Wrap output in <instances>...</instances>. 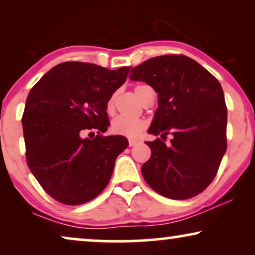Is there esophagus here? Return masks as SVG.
<instances>
[{"label": "esophagus", "instance_id": "34e87169", "mask_svg": "<svg viewBox=\"0 0 255 255\" xmlns=\"http://www.w3.org/2000/svg\"><path fill=\"white\" fill-rule=\"evenodd\" d=\"M138 142H139V140H137V139H133V138L128 139V145H130V147H132V146H135Z\"/></svg>", "mask_w": 255, "mask_h": 255}]
</instances>
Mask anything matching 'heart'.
Segmentation results:
<instances>
[{"label": "heart", "mask_w": 255, "mask_h": 255, "mask_svg": "<svg viewBox=\"0 0 255 255\" xmlns=\"http://www.w3.org/2000/svg\"><path fill=\"white\" fill-rule=\"evenodd\" d=\"M148 88L146 85H138L134 88V93L142 102L145 97V90ZM115 101H116V93L109 97L107 102L108 113H113L115 108ZM147 127V122L142 118H128L124 116H118L114 118L111 123V130L114 133L125 135V137H137L145 130Z\"/></svg>", "instance_id": "obj_1"}]
</instances>
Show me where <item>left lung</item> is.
<instances>
[{
	"label": "left lung",
	"instance_id": "8db88e82",
	"mask_svg": "<svg viewBox=\"0 0 255 255\" xmlns=\"http://www.w3.org/2000/svg\"><path fill=\"white\" fill-rule=\"evenodd\" d=\"M130 79L158 93L159 108L146 141L151 158L141 167L149 187L172 200L201 194L218 172L226 151L228 108L218 80L189 57L166 54L131 68ZM173 135L171 145L162 139Z\"/></svg>",
	"mask_w": 255,
	"mask_h": 255
}]
</instances>
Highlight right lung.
<instances>
[{"label": "right lung", "mask_w": 255, "mask_h": 255, "mask_svg": "<svg viewBox=\"0 0 255 255\" xmlns=\"http://www.w3.org/2000/svg\"><path fill=\"white\" fill-rule=\"evenodd\" d=\"M130 67L111 71L89 62L54 66L30 90L22 117L27 166L55 201L80 205L109 183L123 135H103L107 102Z\"/></svg>", "instance_id": "obj_1"}]
</instances>
